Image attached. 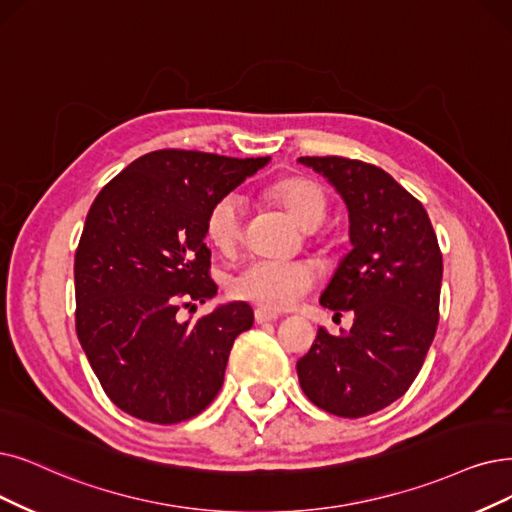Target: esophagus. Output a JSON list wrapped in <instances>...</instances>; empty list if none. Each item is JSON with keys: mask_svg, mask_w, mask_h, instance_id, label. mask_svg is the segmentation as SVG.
Instances as JSON below:
<instances>
[{"mask_svg": "<svg viewBox=\"0 0 512 512\" xmlns=\"http://www.w3.org/2000/svg\"><path fill=\"white\" fill-rule=\"evenodd\" d=\"M254 319H256V323H271V321H277L279 315L271 313V311H264V309H256Z\"/></svg>", "mask_w": 512, "mask_h": 512, "instance_id": "esophagus-1", "label": "esophagus"}]
</instances>
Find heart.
I'll use <instances>...</instances> for the list:
<instances>
[{
  "mask_svg": "<svg viewBox=\"0 0 512 512\" xmlns=\"http://www.w3.org/2000/svg\"><path fill=\"white\" fill-rule=\"evenodd\" d=\"M271 197L290 212L304 229H315L327 210V199L317 182L309 178H285L271 187ZM245 203L239 193L218 197L208 210L206 239L222 254H231L241 237ZM317 283V271L302 260H267L258 258L231 279V294L252 302L264 311L292 309Z\"/></svg>",
  "mask_w": 512,
  "mask_h": 512,
  "instance_id": "1",
  "label": "heart"
}]
</instances>
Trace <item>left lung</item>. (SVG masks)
I'll return each mask as SVG.
<instances>
[{
    "instance_id": "obj_1",
    "label": "left lung",
    "mask_w": 512,
    "mask_h": 512,
    "mask_svg": "<svg viewBox=\"0 0 512 512\" xmlns=\"http://www.w3.org/2000/svg\"><path fill=\"white\" fill-rule=\"evenodd\" d=\"M332 182L349 208L353 250L321 294L353 311L349 334L319 327L296 370L304 395L342 418L370 416L405 395L439 321L443 258L422 203L382 168L338 155L298 157Z\"/></svg>"
}]
</instances>
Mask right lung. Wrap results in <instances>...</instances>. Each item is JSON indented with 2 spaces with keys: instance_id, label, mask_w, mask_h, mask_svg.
<instances>
[{
  "instance_id": "right-lung-1",
  "label": "right lung",
  "mask_w": 512,
  "mask_h": 512,
  "mask_svg": "<svg viewBox=\"0 0 512 512\" xmlns=\"http://www.w3.org/2000/svg\"><path fill=\"white\" fill-rule=\"evenodd\" d=\"M267 163L161 149L96 195L75 252V330L119 410L176 424L218 395L233 342L254 323L252 306L222 304L195 323L176 313L218 290L203 243L212 203Z\"/></svg>"
}]
</instances>
